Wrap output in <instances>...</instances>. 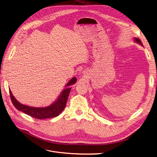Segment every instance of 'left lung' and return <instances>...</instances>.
I'll use <instances>...</instances> for the list:
<instances>
[{
	"instance_id": "left-lung-1",
	"label": "left lung",
	"mask_w": 157,
	"mask_h": 157,
	"mask_svg": "<svg viewBox=\"0 0 157 157\" xmlns=\"http://www.w3.org/2000/svg\"><path fill=\"white\" fill-rule=\"evenodd\" d=\"M135 41H136V42L138 43V44H140L141 45H142V43H141V40H140L139 38H135Z\"/></svg>"
}]
</instances>
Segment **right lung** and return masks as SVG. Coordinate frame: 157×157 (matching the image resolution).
<instances>
[{
  "label": "right lung",
  "mask_w": 157,
  "mask_h": 157,
  "mask_svg": "<svg viewBox=\"0 0 157 157\" xmlns=\"http://www.w3.org/2000/svg\"><path fill=\"white\" fill-rule=\"evenodd\" d=\"M76 82V78H73L70 80V81L67 83L66 86H69L74 85ZM71 90V88L69 87L64 89L62 91L58 99L54 103H52L51 105L47 107L41 108L31 107L23 105V104L20 103L16 100L10 90H9V93L10 100H11V101L16 109H17L19 111L24 112L25 113L28 115V116L31 117L41 120L57 117L62 112V111L64 110Z\"/></svg>",
  "instance_id": "obj_1"
}]
</instances>
